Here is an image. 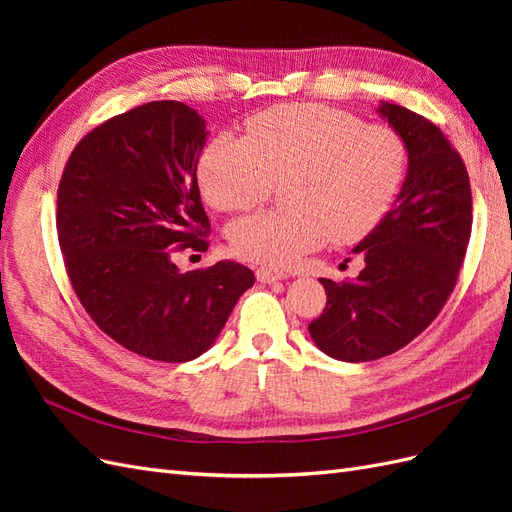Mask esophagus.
Masks as SVG:
<instances>
[{"label":"esophagus","mask_w":512,"mask_h":512,"mask_svg":"<svg viewBox=\"0 0 512 512\" xmlns=\"http://www.w3.org/2000/svg\"><path fill=\"white\" fill-rule=\"evenodd\" d=\"M256 280L260 284H273V282H280L286 280V275L280 271H273V269H258L256 271Z\"/></svg>","instance_id":"1"}]
</instances>
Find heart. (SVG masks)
Listing matches in <instances>:
<instances>
[{
	"label": "heart",
	"mask_w": 512,
	"mask_h": 512,
	"mask_svg": "<svg viewBox=\"0 0 512 512\" xmlns=\"http://www.w3.org/2000/svg\"><path fill=\"white\" fill-rule=\"evenodd\" d=\"M408 168L395 130L320 104H282L247 121L245 141L215 136L198 162L207 203L224 213L265 200L273 183L286 211H258L228 226L237 256L288 267L331 237L354 243L389 213Z\"/></svg>",
	"instance_id": "obj_1"
}]
</instances>
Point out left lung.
Instances as JSON below:
<instances>
[{
  "label": "left lung",
  "instance_id": "8db88e82",
  "mask_svg": "<svg viewBox=\"0 0 512 512\" xmlns=\"http://www.w3.org/2000/svg\"><path fill=\"white\" fill-rule=\"evenodd\" d=\"M378 113L404 138L408 173L393 209L354 247L363 271L337 284L322 277L327 307L309 324L331 359L365 363L410 344L440 314L457 284L472 232L466 164L425 117L380 102Z\"/></svg>",
  "mask_w": 512,
  "mask_h": 512
}]
</instances>
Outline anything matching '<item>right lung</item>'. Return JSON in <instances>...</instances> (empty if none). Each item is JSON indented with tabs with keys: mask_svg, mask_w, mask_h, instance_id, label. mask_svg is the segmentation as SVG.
Wrapping results in <instances>:
<instances>
[{
	"mask_svg": "<svg viewBox=\"0 0 512 512\" xmlns=\"http://www.w3.org/2000/svg\"><path fill=\"white\" fill-rule=\"evenodd\" d=\"M207 126L175 100L136 106L91 130L57 190V237L85 312L117 344L153 361L207 352L254 273L232 260L179 271L205 252L209 218L196 166Z\"/></svg>",
	"mask_w": 512,
	"mask_h": 512,
	"instance_id": "1",
	"label": "right lung"
}]
</instances>
